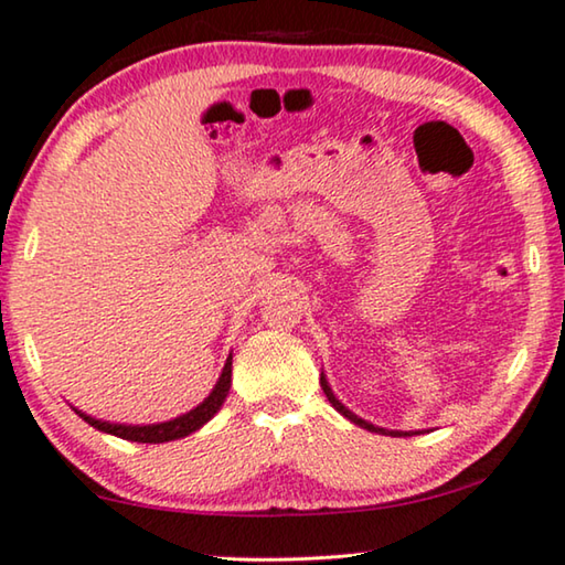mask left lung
Instances as JSON below:
<instances>
[{
    "label": "left lung",
    "instance_id": "8db88e82",
    "mask_svg": "<svg viewBox=\"0 0 565 565\" xmlns=\"http://www.w3.org/2000/svg\"><path fill=\"white\" fill-rule=\"evenodd\" d=\"M319 383H322V391H324V395H327V401H330L332 406H334V411H340V414H342L344 418H348V420H352V424H355V426L367 428V431H375V434H383V436H414V434H420V431H393V428H381V426L370 424V420L360 418L358 414H352V411H350L348 406H344V403H340V398H337V395L332 393L330 383H327V375H324V373L319 375Z\"/></svg>",
    "mask_w": 565,
    "mask_h": 565
}]
</instances>
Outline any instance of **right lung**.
<instances>
[{
	"label": "right lung",
	"mask_w": 565,
	"mask_h": 565,
	"mask_svg": "<svg viewBox=\"0 0 565 565\" xmlns=\"http://www.w3.org/2000/svg\"><path fill=\"white\" fill-rule=\"evenodd\" d=\"M231 373H233V355H228V360H225L223 373L217 377L215 388L210 391V395L200 403V406L172 420H162V424H111V420L88 416L86 411H78L75 406L71 408L86 420V424H90L104 434L119 436V439H126V441H139V444H164V441L182 439V436H190L192 431H198V428L205 426L207 420L221 411V406L225 403V395L231 391Z\"/></svg>",
	"instance_id": "1"
}]
</instances>
